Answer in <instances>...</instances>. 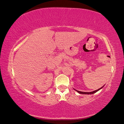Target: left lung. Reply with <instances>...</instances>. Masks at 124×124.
I'll return each mask as SVG.
<instances>
[{"mask_svg": "<svg viewBox=\"0 0 124 124\" xmlns=\"http://www.w3.org/2000/svg\"><path fill=\"white\" fill-rule=\"evenodd\" d=\"M103 86H102V87L101 88H99V89H98V90H95V91H92V92H81V91H77V90H76V91H77L79 93H81V94H93V93H95V92H97L98 91H99V90H100L101 89V88H102V87H103Z\"/></svg>", "mask_w": 124, "mask_h": 124, "instance_id": "8db88e82", "label": "left lung"}]
</instances>
